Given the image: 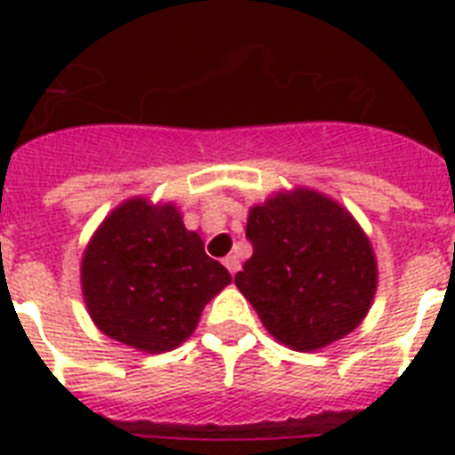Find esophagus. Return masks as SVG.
Here are the masks:
<instances>
[{
	"instance_id": "1",
	"label": "esophagus",
	"mask_w": 455,
	"mask_h": 455,
	"mask_svg": "<svg viewBox=\"0 0 455 455\" xmlns=\"http://www.w3.org/2000/svg\"><path fill=\"white\" fill-rule=\"evenodd\" d=\"M224 267H227L231 274H235V271L241 269V262H238V257H235V255H227V257H224Z\"/></svg>"
}]
</instances>
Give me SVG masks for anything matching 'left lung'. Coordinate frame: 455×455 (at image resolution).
I'll return each mask as SVG.
<instances>
[{
    "mask_svg": "<svg viewBox=\"0 0 455 455\" xmlns=\"http://www.w3.org/2000/svg\"><path fill=\"white\" fill-rule=\"evenodd\" d=\"M245 235L252 257L235 285L278 342L314 352L363 321L378 264L366 234L335 200L309 188L276 193L250 210Z\"/></svg>",
    "mask_w": 455,
    "mask_h": 455,
    "instance_id": "left-lung-1",
    "label": "left lung"
}]
</instances>
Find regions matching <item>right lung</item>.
I'll use <instances>...</instances> for the list:
<instances>
[{"instance_id":"right-lung-1","label":"right lung","mask_w":455,"mask_h":455,"mask_svg":"<svg viewBox=\"0 0 455 455\" xmlns=\"http://www.w3.org/2000/svg\"><path fill=\"white\" fill-rule=\"evenodd\" d=\"M231 274L205 255L172 203L132 198L106 217L82 257V295L108 338L148 354L170 352Z\"/></svg>"}]
</instances>
